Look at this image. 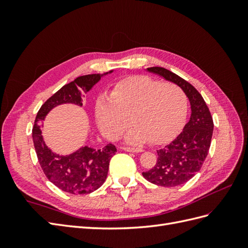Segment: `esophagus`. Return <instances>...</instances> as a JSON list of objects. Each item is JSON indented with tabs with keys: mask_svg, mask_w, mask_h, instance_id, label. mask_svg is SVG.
Wrapping results in <instances>:
<instances>
[{
	"mask_svg": "<svg viewBox=\"0 0 248 248\" xmlns=\"http://www.w3.org/2000/svg\"><path fill=\"white\" fill-rule=\"evenodd\" d=\"M121 149L124 151H128V152H141L143 150L141 149H134V148H130V147H121Z\"/></svg>",
	"mask_w": 248,
	"mask_h": 248,
	"instance_id": "esophagus-1",
	"label": "esophagus"
}]
</instances>
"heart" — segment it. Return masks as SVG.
Here are the masks:
<instances>
[{"mask_svg":"<svg viewBox=\"0 0 248 248\" xmlns=\"http://www.w3.org/2000/svg\"><path fill=\"white\" fill-rule=\"evenodd\" d=\"M187 112L186 93L175 83H161L147 76H133L114 84L109 96L101 94L94 105L98 127L109 140L125 136L130 144L167 143L181 129ZM131 117L130 118L129 116Z\"/></svg>","mask_w":248,"mask_h":248,"instance_id":"1","label":"heart"}]
</instances>
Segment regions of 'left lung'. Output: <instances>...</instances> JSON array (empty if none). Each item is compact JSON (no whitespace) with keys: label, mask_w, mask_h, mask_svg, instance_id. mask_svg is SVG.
I'll return each mask as SVG.
<instances>
[{"label":"left lung","mask_w":248,"mask_h":248,"mask_svg":"<svg viewBox=\"0 0 248 248\" xmlns=\"http://www.w3.org/2000/svg\"><path fill=\"white\" fill-rule=\"evenodd\" d=\"M147 70L181 87L191 103L192 114L182 132L170 144L156 150L155 165L143 172V176L159 186H181L200 170L208 155L214 127L212 116L202 96L192 84L165 68L150 67Z\"/></svg>","instance_id":"1"}]
</instances>
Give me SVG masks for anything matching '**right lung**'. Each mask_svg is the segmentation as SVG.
<instances>
[{
	"instance_id": "1",
	"label": "right lung",
	"mask_w": 248,
	"mask_h": 248,
	"mask_svg": "<svg viewBox=\"0 0 248 248\" xmlns=\"http://www.w3.org/2000/svg\"><path fill=\"white\" fill-rule=\"evenodd\" d=\"M103 75L82 76L62 86L41 105L31 130L36 155L46 177L67 193L89 194L101 186L108 176L109 160L117 149L113 144H108L99 150L85 146L69 155H55L45 144L41 123L46 115L60 104L73 103L82 107V94L91 91Z\"/></svg>"
}]
</instances>
